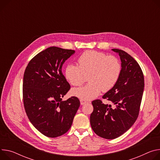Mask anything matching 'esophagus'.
<instances>
[{
  "label": "esophagus",
  "mask_w": 160,
  "mask_h": 160,
  "mask_svg": "<svg viewBox=\"0 0 160 160\" xmlns=\"http://www.w3.org/2000/svg\"><path fill=\"white\" fill-rule=\"evenodd\" d=\"M88 103V101L84 100V99H80V103H81V105H84V104H85V103Z\"/></svg>",
  "instance_id": "1"
}]
</instances>
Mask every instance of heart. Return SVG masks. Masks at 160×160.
<instances>
[{"instance_id":"b5f03b06","label":"heart","mask_w":160,"mask_h":160,"mask_svg":"<svg viewBox=\"0 0 160 160\" xmlns=\"http://www.w3.org/2000/svg\"><path fill=\"white\" fill-rule=\"evenodd\" d=\"M78 66L68 64L65 77L75 87L82 85L88 79L89 82L74 89L72 94L83 99H89L98 96L101 91L108 92L117 83L121 72V64L117 57L103 52L89 50L78 59Z\"/></svg>"}]
</instances>
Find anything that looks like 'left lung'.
Returning a JSON list of instances; mask_svg holds the SVG:
<instances>
[{
  "instance_id": "obj_1",
  "label": "left lung",
  "mask_w": 160,
  "mask_h": 160,
  "mask_svg": "<svg viewBox=\"0 0 160 160\" xmlns=\"http://www.w3.org/2000/svg\"><path fill=\"white\" fill-rule=\"evenodd\" d=\"M112 50L120 56L121 72L117 83L102 98L112 102L115 107L103 104L101 99L94 100V110L90 116L94 133L106 139L120 137L135 123L138 117L144 88L143 74L138 62L122 50Z\"/></svg>"
}]
</instances>
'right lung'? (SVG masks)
Instances as JSON below:
<instances>
[{"label":"right lung","instance_id":"add662e5","mask_svg":"<svg viewBox=\"0 0 160 160\" xmlns=\"http://www.w3.org/2000/svg\"><path fill=\"white\" fill-rule=\"evenodd\" d=\"M72 50L51 47L29 61L23 75V101L27 117L42 135L60 137L71 128L80 102L72 96L62 98L71 89L62 72Z\"/></svg>","mask_w":160,"mask_h":160}]
</instances>
